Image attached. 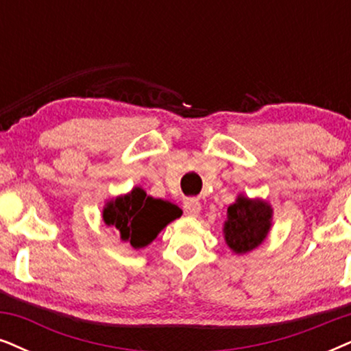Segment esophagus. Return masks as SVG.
Returning a JSON list of instances; mask_svg holds the SVG:
<instances>
[{"instance_id": "obj_1", "label": "esophagus", "mask_w": 351, "mask_h": 351, "mask_svg": "<svg viewBox=\"0 0 351 351\" xmlns=\"http://www.w3.org/2000/svg\"><path fill=\"white\" fill-rule=\"evenodd\" d=\"M183 208L186 212V215H193L196 217L201 214V202H199V199H194V197H189L186 199V201L183 202Z\"/></svg>"}]
</instances>
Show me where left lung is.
<instances>
[{"instance_id": "1", "label": "left lung", "mask_w": 351, "mask_h": 351, "mask_svg": "<svg viewBox=\"0 0 351 351\" xmlns=\"http://www.w3.org/2000/svg\"><path fill=\"white\" fill-rule=\"evenodd\" d=\"M272 227V207L263 199L238 196L227 210L223 225L225 243L237 254H245L261 245Z\"/></svg>"}]
</instances>
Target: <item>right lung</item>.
I'll return each instance as SVG.
<instances>
[{"instance_id": "obj_1", "label": "right lung", "mask_w": 351, "mask_h": 351, "mask_svg": "<svg viewBox=\"0 0 351 351\" xmlns=\"http://www.w3.org/2000/svg\"><path fill=\"white\" fill-rule=\"evenodd\" d=\"M181 208L175 204L154 199L144 189L134 188L131 193L118 196L105 204L104 221L117 228L123 241L134 250L150 245L170 221L181 217Z\"/></svg>"}]
</instances>
